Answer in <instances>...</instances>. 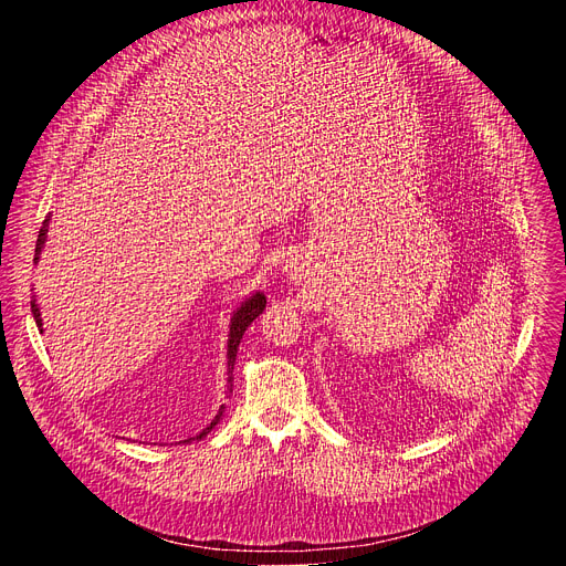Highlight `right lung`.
Returning a JSON list of instances; mask_svg holds the SVG:
<instances>
[{"instance_id":"obj_1","label":"right lung","mask_w":566,"mask_h":566,"mask_svg":"<svg viewBox=\"0 0 566 566\" xmlns=\"http://www.w3.org/2000/svg\"><path fill=\"white\" fill-rule=\"evenodd\" d=\"M49 221H51V214H46V219L42 221V228H40V234H38V241H35V258H33V262L38 264L40 262V255H42V249H44V244H46V232H49ZM264 306H266V295L262 293V291H255V293H251L244 302H241L239 306H237V311H232V315H230V325H228V345H226V376H228V389H226V394H230L232 391V369H234V358H237V349H239V343H241V336H244V332L253 325V319L264 311ZM31 311H33V319H35V325H38V329L40 332H44L42 329V313H40V304H38V300H35V295H33V300H31ZM223 406L219 408V412L214 415V419L210 421V426H206L199 434H195V437H188L186 441H179V443H192V441H201L203 437H208V432L219 423V419L223 417Z\"/></svg>"}]
</instances>
